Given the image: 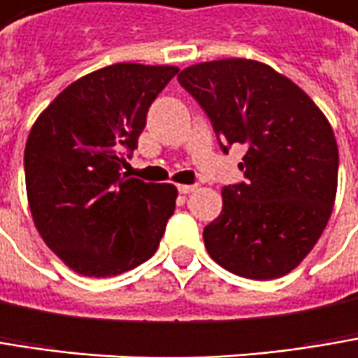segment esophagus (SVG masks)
I'll return each mask as SVG.
<instances>
[{"instance_id":"1","label":"esophagus","mask_w":358,"mask_h":358,"mask_svg":"<svg viewBox=\"0 0 358 358\" xmlns=\"http://www.w3.org/2000/svg\"><path fill=\"white\" fill-rule=\"evenodd\" d=\"M195 189H197V185H179V193H183V195L195 192Z\"/></svg>"}]
</instances>
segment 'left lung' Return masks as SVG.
<instances>
[{
    "label": "left lung",
    "mask_w": 358,
    "mask_h": 358,
    "mask_svg": "<svg viewBox=\"0 0 358 358\" xmlns=\"http://www.w3.org/2000/svg\"><path fill=\"white\" fill-rule=\"evenodd\" d=\"M179 83L208 114L220 146L244 144L246 181L222 189V212L203 228L220 267L246 279L294 271L322 236L336 199L338 146L310 95L250 59L197 63Z\"/></svg>",
    "instance_id": "obj_1"
}]
</instances>
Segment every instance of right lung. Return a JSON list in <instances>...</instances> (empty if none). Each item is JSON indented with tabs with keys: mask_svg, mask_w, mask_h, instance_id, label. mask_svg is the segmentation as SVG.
Returning <instances> with one entry per match:
<instances>
[{
	"mask_svg": "<svg viewBox=\"0 0 358 358\" xmlns=\"http://www.w3.org/2000/svg\"><path fill=\"white\" fill-rule=\"evenodd\" d=\"M177 71L138 63L97 69L61 91L28 134L24 171L34 226L79 275L114 277L159 248L177 187L128 177L122 165Z\"/></svg>",
	"mask_w": 358,
	"mask_h": 358,
	"instance_id": "1",
	"label": "right lung"
}]
</instances>
